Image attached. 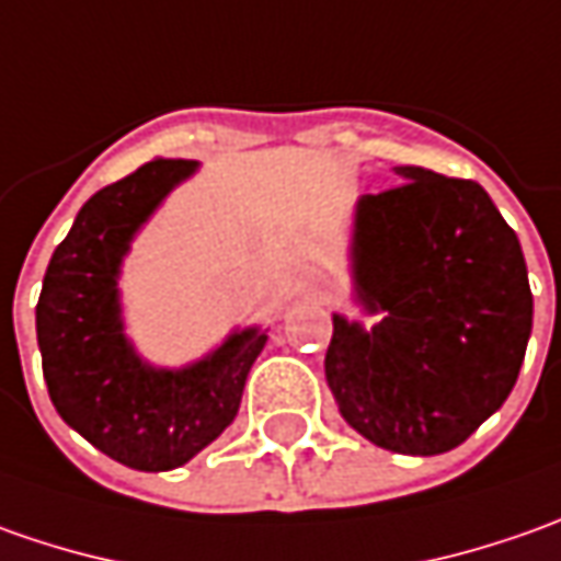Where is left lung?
Segmentation results:
<instances>
[{"instance_id": "left-lung-1", "label": "left lung", "mask_w": 561, "mask_h": 561, "mask_svg": "<svg viewBox=\"0 0 561 561\" xmlns=\"http://www.w3.org/2000/svg\"><path fill=\"white\" fill-rule=\"evenodd\" d=\"M363 195L354 285L373 329L332 317L325 381L344 422L376 447H459L510 397L531 339L528 266L512 226L472 180L394 167Z\"/></svg>"}]
</instances>
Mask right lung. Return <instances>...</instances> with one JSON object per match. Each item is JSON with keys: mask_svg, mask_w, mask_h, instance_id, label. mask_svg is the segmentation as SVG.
Masks as SVG:
<instances>
[{"mask_svg": "<svg viewBox=\"0 0 561 561\" xmlns=\"http://www.w3.org/2000/svg\"><path fill=\"white\" fill-rule=\"evenodd\" d=\"M195 167L158 158L95 192L55 248L36 304L43 376L58 415L95 450L139 472L176 469L226 432L266 344V332L244 329L185 369H158L126 341L121 261Z\"/></svg>", "mask_w": 561, "mask_h": 561, "instance_id": "obj_1", "label": "right lung"}]
</instances>
